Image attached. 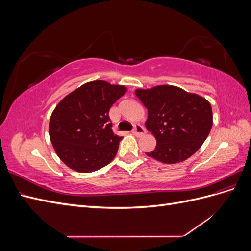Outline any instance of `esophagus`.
Masks as SVG:
<instances>
[{
	"mask_svg": "<svg viewBox=\"0 0 251 251\" xmlns=\"http://www.w3.org/2000/svg\"><path fill=\"white\" fill-rule=\"evenodd\" d=\"M132 133H133L134 135H136V136H141V135H143L144 133H146V128H144V127H143L142 126H140V125H135Z\"/></svg>",
	"mask_w": 251,
	"mask_h": 251,
	"instance_id": "1",
	"label": "esophagus"
}]
</instances>
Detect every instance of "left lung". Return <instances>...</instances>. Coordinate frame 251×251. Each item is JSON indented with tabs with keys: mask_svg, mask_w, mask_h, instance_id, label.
Listing matches in <instances>:
<instances>
[{
	"mask_svg": "<svg viewBox=\"0 0 251 251\" xmlns=\"http://www.w3.org/2000/svg\"><path fill=\"white\" fill-rule=\"evenodd\" d=\"M149 117L148 131L157 140L154 151L147 155L173 164L194 155L206 140L212 126L210 103L203 97L177 87L158 86L135 92Z\"/></svg>",
	"mask_w": 251,
	"mask_h": 251,
	"instance_id": "left-lung-1",
	"label": "left lung"
}]
</instances>
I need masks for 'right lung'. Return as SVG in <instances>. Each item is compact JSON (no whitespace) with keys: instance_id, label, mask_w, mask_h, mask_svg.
<instances>
[{"instance_id":"right-lung-1","label":"right lung","mask_w":251,"mask_h":251,"mask_svg":"<svg viewBox=\"0 0 251 251\" xmlns=\"http://www.w3.org/2000/svg\"><path fill=\"white\" fill-rule=\"evenodd\" d=\"M126 87L95 80L67 95L53 111L49 135L57 156L70 169L91 173L109 164L123 137L112 131L109 111Z\"/></svg>"}]
</instances>
